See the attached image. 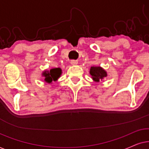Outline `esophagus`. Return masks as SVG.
<instances>
[{"instance_id": "1", "label": "esophagus", "mask_w": 149, "mask_h": 149, "mask_svg": "<svg viewBox=\"0 0 149 149\" xmlns=\"http://www.w3.org/2000/svg\"><path fill=\"white\" fill-rule=\"evenodd\" d=\"M70 64H71V65H73V66H74V65H77V64H78V61H77V60H71Z\"/></svg>"}]
</instances>
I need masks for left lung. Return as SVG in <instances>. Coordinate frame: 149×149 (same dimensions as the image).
<instances>
[{
  "mask_svg": "<svg viewBox=\"0 0 149 149\" xmlns=\"http://www.w3.org/2000/svg\"><path fill=\"white\" fill-rule=\"evenodd\" d=\"M89 74L93 81L96 83L100 82V81L107 77V71L100 66H91L89 70Z\"/></svg>",
  "mask_w": 149,
  "mask_h": 149,
  "instance_id": "obj_1",
  "label": "left lung"
}]
</instances>
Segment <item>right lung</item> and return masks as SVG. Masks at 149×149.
<instances>
[{"label": "right lung", "instance_id": "obj_1", "mask_svg": "<svg viewBox=\"0 0 149 149\" xmlns=\"http://www.w3.org/2000/svg\"><path fill=\"white\" fill-rule=\"evenodd\" d=\"M62 70L60 68H52L50 70H45L42 72V76L44 77V81L49 84L52 83L53 81H57L61 77Z\"/></svg>", "mask_w": 149, "mask_h": 149}]
</instances>
